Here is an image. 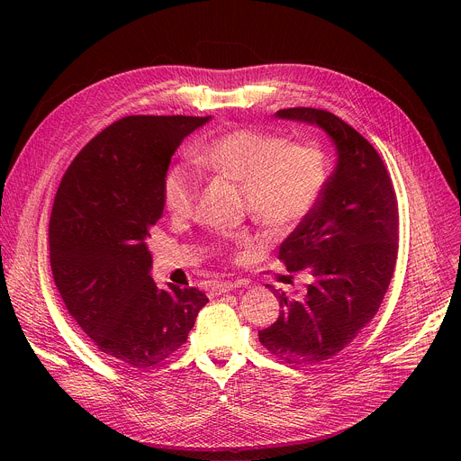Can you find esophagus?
Segmentation results:
<instances>
[{"label": "esophagus", "instance_id": "obj_1", "mask_svg": "<svg viewBox=\"0 0 461 461\" xmlns=\"http://www.w3.org/2000/svg\"><path fill=\"white\" fill-rule=\"evenodd\" d=\"M240 285H246V283H244V281H235V283H231V281L213 283V285L210 286V294H212V295H222V294H228V292H231L233 288H239Z\"/></svg>", "mask_w": 461, "mask_h": 461}]
</instances>
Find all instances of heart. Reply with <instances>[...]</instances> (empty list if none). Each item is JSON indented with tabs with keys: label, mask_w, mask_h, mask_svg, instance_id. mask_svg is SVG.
<instances>
[{
	"label": "heart",
	"mask_w": 461,
	"mask_h": 461,
	"mask_svg": "<svg viewBox=\"0 0 461 461\" xmlns=\"http://www.w3.org/2000/svg\"><path fill=\"white\" fill-rule=\"evenodd\" d=\"M194 160L244 185V204L265 226L285 231L304 221L330 176L326 155L312 144H292L268 131L240 127L194 149ZM201 189V173L185 160L167 167L164 204L175 217H187ZM249 242V237H237Z\"/></svg>",
	"instance_id": "b5f03b06"
}]
</instances>
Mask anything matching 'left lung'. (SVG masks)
<instances>
[{"label": "left lung", "instance_id": "obj_1", "mask_svg": "<svg viewBox=\"0 0 461 461\" xmlns=\"http://www.w3.org/2000/svg\"><path fill=\"white\" fill-rule=\"evenodd\" d=\"M276 118L317 125L338 155L319 203L279 246L286 270L312 283L303 299L277 294L283 310L258 332L274 356L308 366L341 352L377 313L398 258V201L381 157L347 122L312 107Z\"/></svg>", "mask_w": 461, "mask_h": 461}]
</instances>
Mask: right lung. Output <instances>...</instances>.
<instances>
[{
  "instance_id": "1",
  "label": "right lung",
  "mask_w": 461,
  "mask_h": 461,
  "mask_svg": "<svg viewBox=\"0 0 461 461\" xmlns=\"http://www.w3.org/2000/svg\"><path fill=\"white\" fill-rule=\"evenodd\" d=\"M212 116H125L65 171L49 224L50 268L69 313L100 352L133 368L166 361L187 339L204 292L151 277V226L182 140Z\"/></svg>"
}]
</instances>
